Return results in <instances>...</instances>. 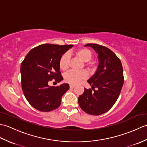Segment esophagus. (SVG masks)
Segmentation results:
<instances>
[{
  "mask_svg": "<svg viewBox=\"0 0 147 147\" xmlns=\"http://www.w3.org/2000/svg\"><path fill=\"white\" fill-rule=\"evenodd\" d=\"M70 88H74V86H75V85H70Z\"/></svg>",
  "mask_w": 147,
  "mask_h": 147,
  "instance_id": "34e87169",
  "label": "esophagus"
}]
</instances>
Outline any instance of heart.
Returning <instances> with one entry per match:
<instances>
[{"label":"heart","mask_w":147,"mask_h":147,"mask_svg":"<svg viewBox=\"0 0 147 147\" xmlns=\"http://www.w3.org/2000/svg\"><path fill=\"white\" fill-rule=\"evenodd\" d=\"M74 54L81 61L85 62L84 65L86 67L90 73H93L96 69V65L94 62H90L92 57V54L89 49L86 48H81L74 51ZM69 56L65 53L62 55L59 61V67L62 71H66L69 67ZM88 76V73L85 70H81L80 71H69L65 74L64 80L67 82L71 85H76L80 81L85 80Z\"/></svg>","instance_id":"b5f03b06"}]
</instances>
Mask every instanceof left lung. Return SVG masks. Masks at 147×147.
Segmentation results:
<instances>
[{"instance_id": "1", "label": "left lung", "mask_w": 147, "mask_h": 147, "mask_svg": "<svg viewBox=\"0 0 147 147\" xmlns=\"http://www.w3.org/2000/svg\"><path fill=\"white\" fill-rule=\"evenodd\" d=\"M98 54V65L95 73L87 81L92 89L85 88L78 97L83 111L91 115L107 112L117 101L124 83L121 62L111 50L95 43H88Z\"/></svg>"}]
</instances>
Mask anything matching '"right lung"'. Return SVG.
Returning <instances> with one entry per match:
<instances>
[{
	"label": "right lung",
	"instance_id": "1",
	"mask_svg": "<svg viewBox=\"0 0 147 147\" xmlns=\"http://www.w3.org/2000/svg\"><path fill=\"white\" fill-rule=\"evenodd\" d=\"M73 45L43 44L28 52L21 65V86L30 104L37 110L49 112L60 106L62 96L69 88L67 83L51 86L53 79L63 80L60 72L61 56Z\"/></svg>",
	"mask_w": 147,
	"mask_h": 147
}]
</instances>
